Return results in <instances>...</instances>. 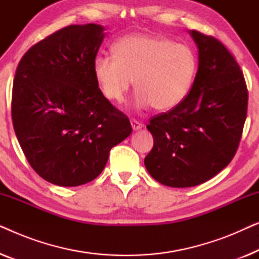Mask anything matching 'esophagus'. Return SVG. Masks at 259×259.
<instances>
[{
	"instance_id": "obj_1",
	"label": "esophagus",
	"mask_w": 259,
	"mask_h": 259,
	"mask_svg": "<svg viewBox=\"0 0 259 259\" xmlns=\"http://www.w3.org/2000/svg\"><path fill=\"white\" fill-rule=\"evenodd\" d=\"M131 125H132L133 131H139V130L143 128V126H144L143 123H140V122L138 121V120H136V119L131 120Z\"/></svg>"
}]
</instances>
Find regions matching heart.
I'll list each match as a JSON object with an SVG mask.
<instances>
[{
	"mask_svg": "<svg viewBox=\"0 0 259 259\" xmlns=\"http://www.w3.org/2000/svg\"><path fill=\"white\" fill-rule=\"evenodd\" d=\"M199 60L189 45L165 36L132 34L114 45V55H99L93 74L101 94L121 104L136 86V106L159 111L177 107L192 90Z\"/></svg>",
	"mask_w": 259,
	"mask_h": 259,
	"instance_id": "b5f03b06",
	"label": "heart"
}]
</instances>
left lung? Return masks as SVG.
Instances as JSON below:
<instances>
[{
	"instance_id": "left-lung-1",
	"label": "left lung",
	"mask_w": 259,
	"mask_h": 259,
	"mask_svg": "<svg viewBox=\"0 0 259 259\" xmlns=\"http://www.w3.org/2000/svg\"><path fill=\"white\" fill-rule=\"evenodd\" d=\"M198 73L182 104L150 120L153 148L147 171L171 187L207 182L226 167L238 148L247 112V88L240 67L224 45L197 30Z\"/></svg>"
}]
</instances>
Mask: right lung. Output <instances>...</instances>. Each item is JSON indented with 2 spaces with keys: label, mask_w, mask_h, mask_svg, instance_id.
I'll use <instances>...</instances> for the list:
<instances>
[{
  "label": "right lung",
  "mask_w": 259,
  "mask_h": 259,
  "mask_svg": "<svg viewBox=\"0 0 259 259\" xmlns=\"http://www.w3.org/2000/svg\"><path fill=\"white\" fill-rule=\"evenodd\" d=\"M105 28L72 24L34 45L17 66L12 119L34 171L59 186L97 178L109 151L132 133L127 116L99 90L93 62Z\"/></svg>",
  "instance_id": "obj_1"
}]
</instances>
